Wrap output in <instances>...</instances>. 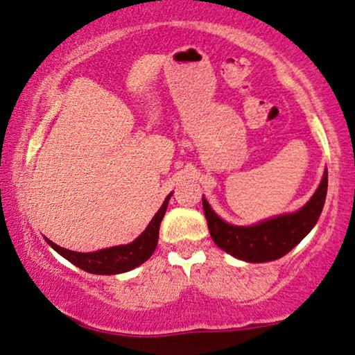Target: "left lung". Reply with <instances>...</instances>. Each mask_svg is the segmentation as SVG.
<instances>
[{"label": "left lung", "instance_id": "8db88e82", "mask_svg": "<svg viewBox=\"0 0 355 355\" xmlns=\"http://www.w3.org/2000/svg\"><path fill=\"white\" fill-rule=\"evenodd\" d=\"M326 193L327 170L315 195L302 209L249 227L224 223L205 198L203 209L209 234L218 248L245 262H270L288 254L315 227L324 206Z\"/></svg>", "mask_w": 355, "mask_h": 355}]
</instances>
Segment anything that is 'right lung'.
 Here are the masks:
<instances>
[{"instance_id":"add662e5","label":"right lung","mask_w":355,"mask_h":355,"mask_svg":"<svg viewBox=\"0 0 355 355\" xmlns=\"http://www.w3.org/2000/svg\"><path fill=\"white\" fill-rule=\"evenodd\" d=\"M172 193L165 198L162 208L157 211V214L152 218V221L147 226V230L137 237L131 244L116 245V248L96 250V252H75L60 248V245L53 244L52 241L47 242L51 248L57 250L62 257H65L69 262L82 268L88 273H96V275H114V273H123L132 270L134 267L144 263L147 259L154 254L157 248V241H159V227L162 223L165 211Z\"/></svg>"}]
</instances>
